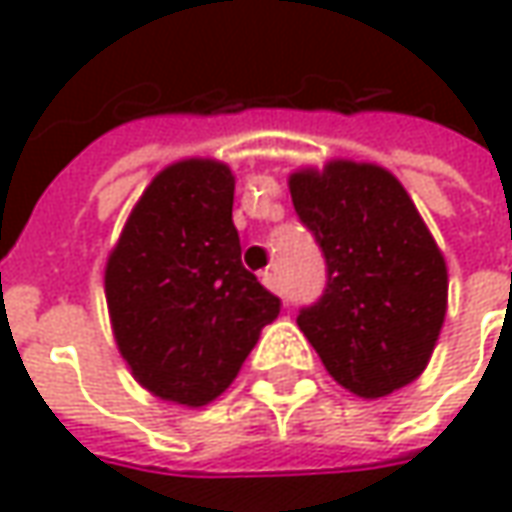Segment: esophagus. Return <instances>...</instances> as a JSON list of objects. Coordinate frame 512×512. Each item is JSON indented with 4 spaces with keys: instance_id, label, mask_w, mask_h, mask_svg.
Wrapping results in <instances>:
<instances>
[{
    "instance_id": "esophagus-1",
    "label": "esophagus",
    "mask_w": 512,
    "mask_h": 512,
    "mask_svg": "<svg viewBox=\"0 0 512 512\" xmlns=\"http://www.w3.org/2000/svg\"><path fill=\"white\" fill-rule=\"evenodd\" d=\"M262 284L267 287V290H273V293H281V284H279V279H276V273H273V270H264Z\"/></svg>"
}]
</instances>
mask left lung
<instances>
[{"mask_svg":"<svg viewBox=\"0 0 512 512\" xmlns=\"http://www.w3.org/2000/svg\"><path fill=\"white\" fill-rule=\"evenodd\" d=\"M290 194L327 264L298 327L344 389L375 400L420 377L445 321L448 270L406 188L386 168L335 160Z\"/></svg>","mask_w":512,"mask_h":512,"instance_id":"1","label":"left lung"}]
</instances>
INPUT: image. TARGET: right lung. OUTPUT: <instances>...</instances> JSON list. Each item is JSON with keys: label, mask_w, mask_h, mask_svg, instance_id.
<instances>
[{"label": "right lung", "mask_w": 512, "mask_h": 512, "mask_svg": "<svg viewBox=\"0 0 512 512\" xmlns=\"http://www.w3.org/2000/svg\"><path fill=\"white\" fill-rule=\"evenodd\" d=\"M106 304L120 355L152 394L205 406L231 386L281 310L242 264L231 168L183 160L154 177L106 262Z\"/></svg>", "instance_id": "1"}]
</instances>
